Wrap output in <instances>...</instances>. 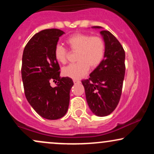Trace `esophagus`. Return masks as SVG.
<instances>
[{
    "label": "esophagus",
    "mask_w": 154,
    "mask_h": 154,
    "mask_svg": "<svg viewBox=\"0 0 154 154\" xmlns=\"http://www.w3.org/2000/svg\"><path fill=\"white\" fill-rule=\"evenodd\" d=\"M73 82L75 84H79V83H80V81L78 80V79H74Z\"/></svg>",
    "instance_id": "obj_1"
}]
</instances>
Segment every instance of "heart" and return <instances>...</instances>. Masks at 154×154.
<instances>
[{
    "instance_id": "heart-1",
    "label": "heart",
    "mask_w": 154,
    "mask_h": 154,
    "mask_svg": "<svg viewBox=\"0 0 154 154\" xmlns=\"http://www.w3.org/2000/svg\"><path fill=\"white\" fill-rule=\"evenodd\" d=\"M70 50L77 52V63L65 66L62 69L64 77L78 79L85 75L89 67L96 68L105 56L106 44L103 39L98 36H91L85 33H76L66 40ZM54 57L58 62L65 63L67 61L68 51L62 45H57L54 48Z\"/></svg>"
}]
</instances>
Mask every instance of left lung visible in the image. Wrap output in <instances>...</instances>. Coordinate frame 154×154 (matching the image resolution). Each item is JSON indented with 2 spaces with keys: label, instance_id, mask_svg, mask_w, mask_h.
Instances as JSON below:
<instances>
[{
  "label": "left lung",
  "instance_id": "obj_1",
  "mask_svg": "<svg viewBox=\"0 0 154 154\" xmlns=\"http://www.w3.org/2000/svg\"><path fill=\"white\" fill-rule=\"evenodd\" d=\"M100 33L106 44L105 56L90 74L89 78L82 80V83L92 112L96 116H106L114 111L120 100L125 74V52L110 32L101 30Z\"/></svg>",
  "mask_w": 154,
  "mask_h": 154
}]
</instances>
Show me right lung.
Segmentation results:
<instances>
[{"label": "right lung", "mask_w": 154, "mask_h": 154, "mask_svg": "<svg viewBox=\"0 0 154 154\" xmlns=\"http://www.w3.org/2000/svg\"><path fill=\"white\" fill-rule=\"evenodd\" d=\"M63 34L59 29L39 32L23 52L22 78L26 98L39 115L47 119H58L66 114L74 85L69 77H60L59 63L54 57L55 47ZM51 81H58L57 86L51 87Z\"/></svg>", "instance_id": "add662e5"}]
</instances>
